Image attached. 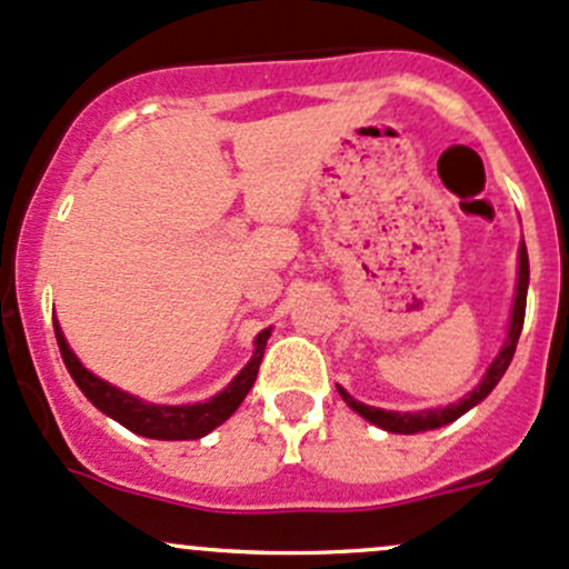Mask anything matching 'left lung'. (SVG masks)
I'll return each instance as SVG.
<instances>
[{
    "instance_id": "8db88e82",
    "label": "left lung",
    "mask_w": 569,
    "mask_h": 569,
    "mask_svg": "<svg viewBox=\"0 0 569 569\" xmlns=\"http://www.w3.org/2000/svg\"><path fill=\"white\" fill-rule=\"evenodd\" d=\"M526 291H529V252H526V244H520L518 295H515L512 325H509V336H507V341H503V347H501V352H498V358L492 360V366H490V369H487L485 380H481L479 386H476L468 396H465L462 401H457V405L443 407V410L391 412V410H377V407L360 405V401H355L352 396L343 391V388H338V393H341L343 401H347V405L352 407L355 412H360V416H363L366 421L377 423V427L388 429V432H396V435L427 432V429H438V427H446V423L457 421V418H460L462 412H468L470 407L479 405V401L485 399V396L498 386V380H501V377H503V371H507L509 363H512L515 347H518V338H520V330H523V319H526Z\"/></svg>"
}]
</instances>
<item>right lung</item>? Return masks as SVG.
I'll return each instance as SVG.
<instances>
[{"mask_svg":"<svg viewBox=\"0 0 569 569\" xmlns=\"http://www.w3.org/2000/svg\"><path fill=\"white\" fill-rule=\"evenodd\" d=\"M54 336H57V347H60L62 363H66L68 375L73 377L79 391L88 396L101 412H107L109 418H114V421L123 423V427L131 429V432L142 435V438L198 440L203 438V435H209L211 429L220 427L222 421H228V418L233 416V410L242 405V399L248 396L252 382H256L258 377V366H261L263 349H267L269 330L258 332L256 352H252L250 363L239 371L237 380H233L226 391L217 393L214 399L203 401V405H181V407L146 405V401L134 399V396L118 391V388H112L109 382L93 377L82 363H79L77 355L68 349L57 321H54Z\"/></svg>","mask_w":569,"mask_h":569,"instance_id":"add662e5","label":"right lung"}]
</instances>
